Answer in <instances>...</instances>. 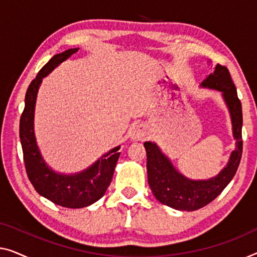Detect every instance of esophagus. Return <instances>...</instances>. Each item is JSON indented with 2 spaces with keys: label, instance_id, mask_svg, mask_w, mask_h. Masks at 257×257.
<instances>
[{
  "label": "esophagus",
  "instance_id": "obj_1",
  "mask_svg": "<svg viewBox=\"0 0 257 257\" xmlns=\"http://www.w3.org/2000/svg\"><path fill=\"white\" fill-rule=\"evenodd\" d=\"M130 139L132 141H143L145 139V133L142 127H136L130 133Z\"/></svg>",
  "mask_w": 257,
  "mask_h": 257
}]
</instances>
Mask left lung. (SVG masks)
<instances>
[{"mask_svg":"<svg viewBox=\"0 0 257 257\" xmlns=\"http://www.w3.org/2000/svg\"><path fill=\"white\" fill-rule=\"evenodd\" d=\"M201 86L220 91L228 107L236 147L231 153L226 167L211 179L190 180L175 170L156 143H144L148 181L153 195L163 204L181 211H194L212 202L235 175L242 155V108L228 69L217 64L214 71L203 80Z\"/></svg>","mask_w":257,"mask_h":257,"instance_id":"obj_1","label":"left lung"}]
</instances>
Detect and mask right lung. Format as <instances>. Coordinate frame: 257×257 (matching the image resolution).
Here are the masks:
<instances>
[{
  "instance_id": "obj_1",
  "label": "right lung",
  "mask_w": 257,
  "mask_h": 257,
  "mask_svg": "<svg viewBox=\"0 0 257 257\" xmlns=\"http://www.w3.org/2000/svg\"><path fill=\"white\" fill-rule=\"evenodd\" d=\"M76 52H78V48H70L56 54L41 68L26 91L25 107L19 121V137L26 173L31 183L41 196L57 205L70 209L91 205L104 196L112 181L114 168L120 157V152H117L120 147H116L85 171L67 175L53 171L46 164L38 149L33 129L34 107L38 90L43 78Z\"/></svg>"
}]
</instances>
